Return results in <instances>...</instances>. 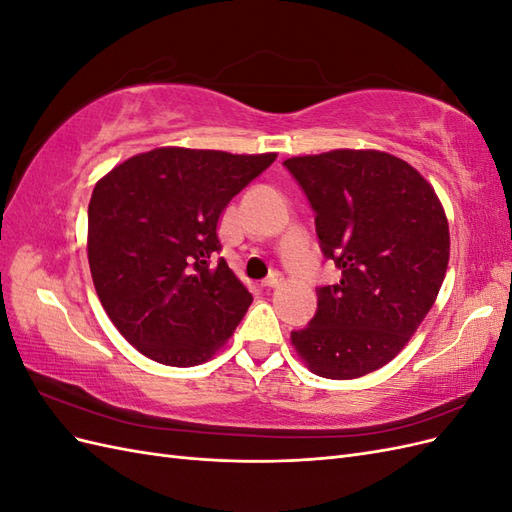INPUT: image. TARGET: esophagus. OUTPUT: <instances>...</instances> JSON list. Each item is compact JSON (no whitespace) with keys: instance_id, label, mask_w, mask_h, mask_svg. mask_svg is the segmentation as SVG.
<instances>
[{"instance_id":"esophagus-1","label":"esophagus","mask_w":512,"mask_h":512,"mask_svg":"<svg viewBox=\"0 0 512 512\" xmlns=\"http://www.w3.org/2000/svg\"><path fill=\"white\" fill-rule=\"evenodd\" d=\"M284 282V277H282V273L280 271H273L265 282H262V286H267V288H275V286H280Z\"/></svg>"}]
</instances>
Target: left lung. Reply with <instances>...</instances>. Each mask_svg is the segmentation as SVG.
Segmentation results:
<instances>
[{
    "instance_id": "8db88e82",
    "label": "left lung",
    "mask_w": 512,
    "mask_h": 512,
    "mask_svg": "<svg viewBox=\"0 0 512 512\" xmlns=\"http://www.w3.org/2000/svg\"><path fill=\"white\" fill-rule=\"evenodd\" d=\"M316 213L320 250L342 280L290 339L312 374L361 378L393 361L442 288L451 235L438 194L408 162L376 149L288 158Z\"/></svg>"
}]
</instances>
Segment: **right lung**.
<instances>
[{
    "label": "right lung",
    "mask_w": 512,
    "mask_h": 512,
    "mask_svg": "<svg viewBox=\"0 0 512 512\" xmlns=\"http://www.w3.org/2000/svg\"><path fill=\"white\" fill-rule=\"evenodd\" d=\"M277 153L235 156L160 147L121 162L94 188L87 258L104 312L149 359L209 361L237 329L252 294L232 273L218 222Z\"/></svg>",
    "instance_id": "add662e5"
}]
</instances>
